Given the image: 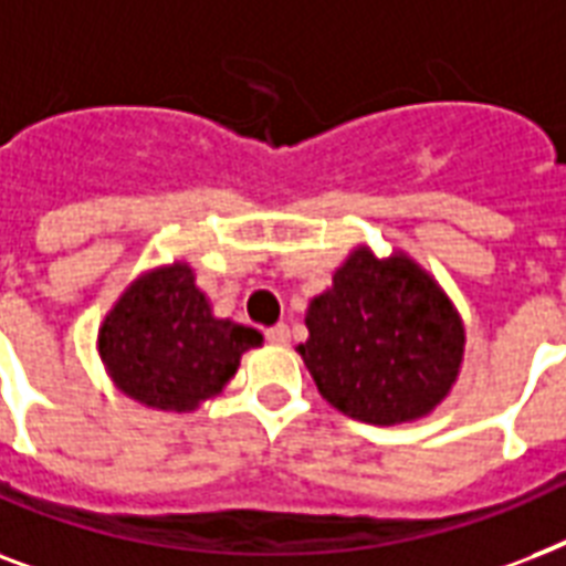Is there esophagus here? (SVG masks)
<instances>
[{"label":"esophagus","mask_w":566,"mask_h":566,"mask_svg":"<svg viewBox=\"0 0 566 566\" xmlns=\"http://www.w3.org/2000/svg\"><path fill=\"white\" fill-rule=\"evenodd\" d=\"M265 339H269L271 345H286L289 343V327H286V324H274V327H269V331H265Z\"/></svg>","instance_id":"1"}]
</instances>
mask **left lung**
Instances as JSON below:
<instances>
[{"instance_id":"left-lung-1","label":"left lung","mask_w":566,"mask_h":566,"mask_svg":"<svg viewBox=\"0 0 566 566\" xmlns=\"http://www.w3.org/2000/svg\"><path fill=\"white\" fill-rule=\"evenodd\" d=\"M310 339L297 345L315 387L352 419H419L451 389L463 357V324L422 269L366 248L310 304Z\"/></svg>"}]
</instances>
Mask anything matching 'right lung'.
<instances>
[{
  "instance_id": "add662e5",
  "label": "right lung",
  "mask_w": 566,
  "mask_h": 566,
  "mask_svg": "<svg viewBox=\"0 0 566 566\" xmlns=\"http://www.w3.org/2000/svg\"><path fill=\"white\" fill-rule=\"evenodd\" d=\"M262 333L214 318L188 265L153 271L99 331V354L126 396L159 410H191L233 378Z\"/></svg>"
}]
</instances>
